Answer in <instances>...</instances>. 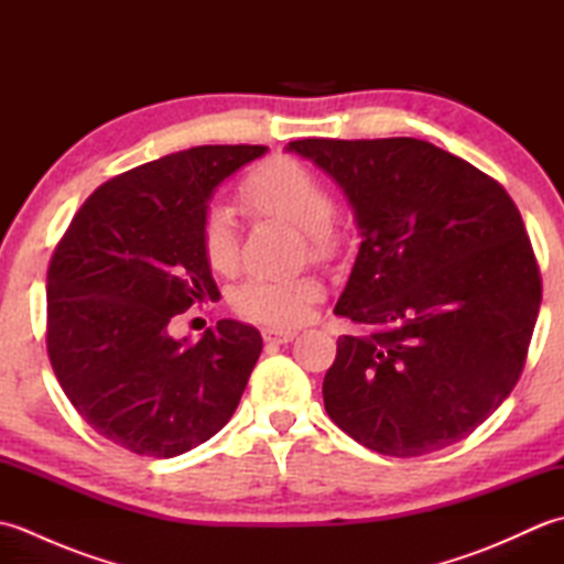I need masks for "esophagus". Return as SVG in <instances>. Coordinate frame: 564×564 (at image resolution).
I'll list each match as a JSON object with an SVG mask.
<instances>
[{
	"label": "esophagus",
	"mask_w": 564,
	"mask_h": 564,
	"mask_svg": "<svg viewBox=\"0 0 564 564\" xmlns=\"http://www.w3.org/2000/svg\"><path fill=\"white\" fill-rule=\"evenodd\" d=\"M295 329H279V327H267L263 329V341L269 344H285L295 339Z\"/></svg>",
	"instance_id": "esophagus-1"
}]
</instances>
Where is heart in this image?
I'll return each mask as SVG.
<instances>
[{
  "mask_svg": "<svg viewBox=\"0 0 564 564\" xmlns=\"http://www.w3.org/2000/svg\"><path fill=\"white\" fill-rule=\"evenodd\" d=\"M237 198L259 218H279L301 227L307 249L319 257L332 242L334 198L327 184L291 158H271L247 172L237 186ZM200 249L208 267L230 273L237 267L239 239L232 213L210 206L200 218ZM322 295L313 275L295 279H249L232 293V310L251 322L273 327H293L310 315V307Z\"/></svg>",
  "mask_w": 564,
  "mask_h": 564,
  "instance_id": "1",
  "label": "heart"
}]
</instances>
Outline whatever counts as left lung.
Returning <instances> with one entry per match:
<instances>
[{"label": "left lung", "mask_w": 564, "mask_h": 564, "mask_svg": "<svg viewBox=\"0 0 564 564\" xmlns=\"http://www.w3.org/2000/svg\"><path fill=\"white\" fill-rule=\"evenodd\" d=\"M349 196L361 249L334 313L344 334L322 394L361 446L416 458L470 436L521 378L541 269L507 188L416 138H303Z\"/></svg>", "instance_id": "obj_1"}]
</instances>
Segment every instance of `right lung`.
<instances>
[{
    "label": "right lung",
    "mask_w": 564,
    "mask_h": 564,
    "mask_svg": "<svg viewBox=\"0 0 564 564\" xmlns=\"http://www.w3.org/2000/svg\"><path fill=\"white\" fill-rule=\"evenodd\" d=\"M263 145H200L101 184L47 263L45 346L59 388L97 434L174 458L230 422L261 334L220 319L198 341L170 325L218 297L200 218L225 176Z\"/></svg>",
    "instance_id": "obj_1"
}]
</instances>
